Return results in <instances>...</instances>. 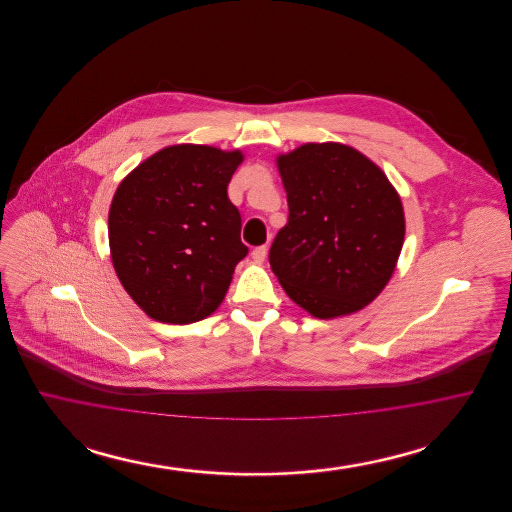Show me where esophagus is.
Here are the masks:
<instances>
[{
	"instance_id": "esophagus-1",
	"label": "esophagus",
	"mask_w": 512,
	"mask_h": 512,
	"mask_svg": "<svg viewBox=\"0 0 512 512\" xmlns=\"http://www.w3.org/2000/svg\"><path fill=\"white\" fill-rule=\"evenodd\" d=\"M251 257H253V261H255V263H263V261H265V257H267V245H259V247H255V249L251 251Z\"/></svg>"
}]
</instances>
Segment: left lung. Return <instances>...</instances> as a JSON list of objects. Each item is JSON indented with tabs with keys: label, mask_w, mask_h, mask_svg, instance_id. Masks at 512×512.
<instances>
[{
	"label": "left lung",
	"mask_w": 512,
	"mask_h": 512,
	"mask_svg": "<svg viewBox=\"0 0 512 512\" xmlns=\"http://www.w3.org/2000/svg\"><path fill=\"white\" fill-rule=\"evenodd\" d=\"M288 224L268 261L293 303L315 318L353 315L390 282L405 213L384 171L355 147L303 144L276 157Z\"/></svg>",
	"instance_id": "1"
}]
</instances>
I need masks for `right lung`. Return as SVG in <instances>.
I'll return each mask as SVG.
<instances>
[{"label": "right lung", "instance_id": "1", "mask_svg": "<svg viewBox=\"0 0 512 512\" xmlns=\"http://www.w3.org/2000/svg\"><path fill=\"white\" fill-rule=\"evenodd\" d=\"M240 149L176 144L142 161L109 209V249L122 288L147 317L190 324L219 309L247 255L226 188Z\"/></svg>", "mask_w": 512, "mask_h": 512}]
</instances>
